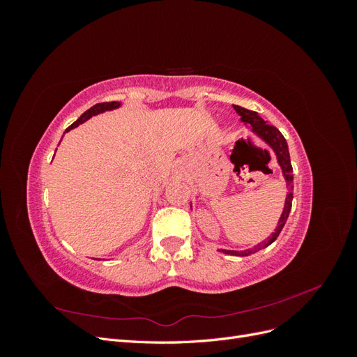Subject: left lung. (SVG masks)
<instances>
[{"mask_svg": "<svg viewBox=\"0 0 357 357\" xmlns=\"http://www.w3.org/2000/svg\"><path fill=\"white\" fill-rule=\"evenodd\" d=\"M234 109L241 116V121L244 122V125H250L252 132L261 138L265 144L271 147V150L277 158V164L280 165V168H282V174L284 177L286 189H287L284 207H283L282 214H280V219L277 222V228L274 229L271 236H268L266 241H264L262 244H257L252 248H247V250H226V248H222L223 253H228L232 256H247V255H253L259 250H262V248L268 247L269 244H273L277 240L280 232H282L283 226L287 222L289 213L291 210V199H294V171H291L289 147H287L286 138L283 137V134L280 132L275 126L269 125L266 121H264V119L259 116V113L247 110V109H244V107H240V105H234ZM190 210H192V201H190Z\"/></svg>", "mask_w": 357, "mask_h": 357, "instance_id": "obj_1", "label": "left lung"}]
</instances>
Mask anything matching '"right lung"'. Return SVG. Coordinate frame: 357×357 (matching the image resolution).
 <instances>
[{
  "mask_svg": "<svg viewBox=\"0 0 357 357\" xmlns=\"http://www.w3.org/2000/svg\"><path fill=\"white\" fill-rule=\"evenodd\" d=\"M122 105V102H119V101H113V102H101V104H95L93 107H91L89 110H86L77 121H75L71 126H68L67 129H66V132H63V135H66L67 132H70L71 129H74V128H77L79 125H82V123H84L86 121H89L91 117H93V116H98V114H101V113H105V112H113V110H117L119 107ZM62 135V137H63ZM55 158V156H53ZM101 261V259H100Z\"/></svg>",
  "mask_w": 357,
  "mask_h": 357,
  "instance_id": "1",
  "label": "right lung"
}]
</instances>
